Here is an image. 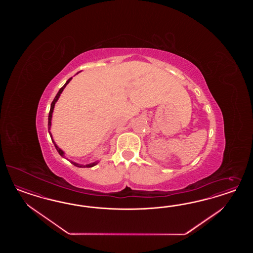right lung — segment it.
<instances>
[{"label": "right lung", "mask_w": 253, "mask_h": 253, "mask_svg": "<svg viewBox=\"0 0 253 253\" xmlns=\"http://www.w3.org/2000/svg\"><path fill=\"white\" fill-rule=\"evenodd\" d=\"M71 79L72 78H69V80L67 81V83L65 84V85L62 87L61 89L58 91V92H57V94L55 95V97H54V99L53 100V102H52V104H51V108H50V111H49V116H48V126H49V128L51 127V120H52V114H53V111H54V104H55V102L58 100V98H59V96H60V94H61V92H63V90L65 89V87L67 86V84H69V82L71 81ZM50 132V131H49ZM50 136H51V138H52V134H51V132H50ZM52 141H53V143H54V146H55V148H56V150H57V152L59 153V155L60 156H64V152L62 151L61 149L58 147V146H56L55 145V143H54V140L52 139ZM71 163L73 164V165H75L76 167H80V168H91V167H93L94 165H96L98 162L97 161H95V162H93V163H91V164H88V165H80V164H78V163H76V162H73V161H71Z\"/></svg>", "instance_id": "obj_1"}]
</instances>
